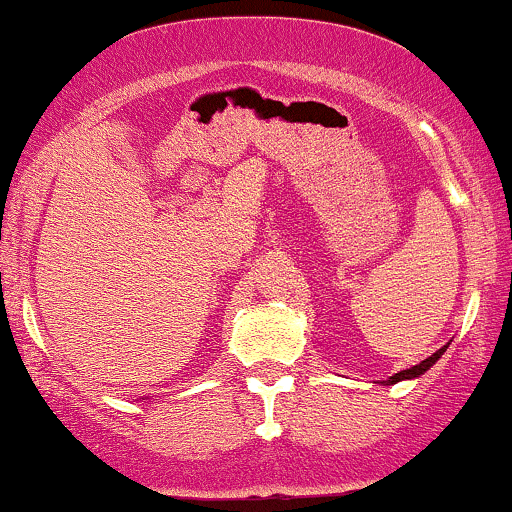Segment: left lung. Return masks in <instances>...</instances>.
<instances>
[{
    "mask_svg": "<svg viewBox=\"0 0 512 512\" xmlns=\"http://www.w3.org/2000/svg\"><path fill=\"white\" fill-rule=\"evenodd\" d=\"M446 348H448V346H443L441 350H436V353H434L432 357H427V360H422V362H420V365H415V367H410V369H403V372L393 374V377H391L389 381H384V384H386V386H389V384H396V381H400V379H415V377H420V374H424V372H427V369H429V367H432V365H434V362H436V360H439V357H441L443 353H446Z\"/></svg>",
    "mask_w": 512,
    "mask_h": 512,
    "instance_id": "1",
    "label": "left lung"
}]
</instances>
